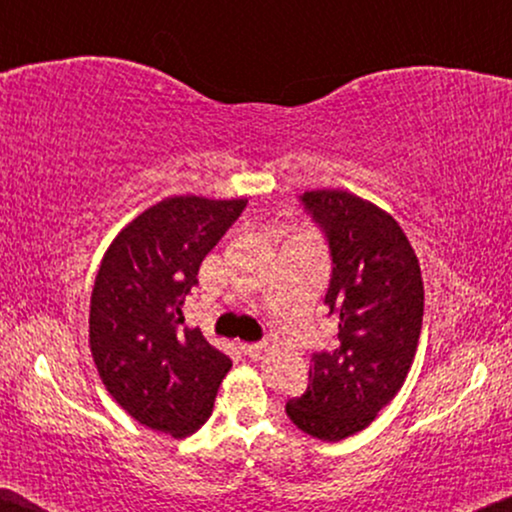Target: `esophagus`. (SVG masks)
<instances>
[{
	"mask_svg": "<svg viewBox=\"0 0 512 512\" xmlns=\"http://www.w3.org/2000/svg\"><path fill=\"white\" fill-rule=\"evenodd\" d=\"M263 342H242L240 345V349H242V354H247V356H251V359H258V356H261V352H263Z\"/></svg>",
	"mask_w": 512,
	"mask_h": 512,
	"instance_id": "34e87169",
	"label": "esophagus"
}]
</instances>
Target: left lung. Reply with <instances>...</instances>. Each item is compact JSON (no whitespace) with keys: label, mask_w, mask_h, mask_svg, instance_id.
Wrapping results in <instances>:
<instances>
[{"label":"left lung","mask_w":512,"mask_h":512,"mask_svg":"<svg viewBox=\"0 0 512 512\" xmlns=\"http://www.w3.org/2000/svg\"><path fill=\"white\" fill-rule=\"evenodd\" d=\"M298 200L328 244L324 305L338 333L312 356L305 394L286 403V415L312 438L342 440L366 429L408 377L422 333V272L401 226L373 202L347 191Z\"/></svg>","instance_id":"left-lung-1"}]
</instances>
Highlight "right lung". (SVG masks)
<instances>
[{
    "instance_id": "add662e5",
    "label": "right lung",
    "mask_w": 512,
    "mask_h": 512,
    "mask_svg": "<svg viewBox=\"0 0 512 512\" xmlns=\"http://www.w3.org/2000/svg\"><path fill=\"white\" fill-rule=\"evenodd\" d=\"M247 200L174 195L125 226L97 272L90 352L116 403L153 431L191 436L212 415L233 361L184 326V300L202 258Z\"/></svg>"
}]
</instances>
